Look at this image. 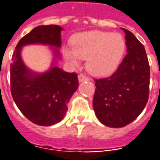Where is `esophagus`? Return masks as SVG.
Listing matches in <instances>:
<instances>
[{"label": "esophagus", "mask_w": 160, "mask_h": 160, "mask_svg": "<svg viewBox=\"0 0 160 160\" xmlns=\"http://www.w3.org/2000/svg\"><path fill=\"white\" fill-rule=\"evenodd\" d=\"M78 79H79V81L81 82V81H85V80H88V77H87L85 74H80V75L78 76Z\"/></svg>", "instance_id": "esophagus-1"}]
</instances>
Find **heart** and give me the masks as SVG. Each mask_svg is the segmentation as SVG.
<instances>
[{
	"instance_id": "1",
	"label": "heart",
	"mask_w": 160,
	"mask_h": 160,
	"mask_svg": "<svg viewBox=\"0 0 160 160\" xmlns=\"http://www.w3.org/2000/svg\"><path fill=\"white\" fill-rule=\"evenodd\" d=\"M72 47H64L63 54L72 66L87 58V68L92 74H110L119 66L125 50V42L120 34L100 30L75 35Z\"/></svg>"
}]
</instances>
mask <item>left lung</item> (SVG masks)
I'll list each match as a JSON object with an SVG mask.
<instances>
[{"label":"left lung","mask_w":160,"mask_h":160,"mask_svg":"<svg viewBox=\"0 0 160 160\" xmlns=\"http://www.w3.org/2000/svg\"><path fill=\"white\" fill-rule=\"evenodd\" d=\"M125 32L127 54L111 76L94 79L95 115L104 125L121 128L141 114L149 98L150 66L144 45L130 30Z\"/></svg>","instance_id":"left-lung-1"}]
</instances>
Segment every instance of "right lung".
Masks as SVG:
<instances>
[{"label":"right lung","mask_w":160,"mask_h":160,"mask_svg":"<svg viewBox=\"0 0 160 160\" xmlns=\"http://www.w3.org/2000/svg\"><path fill=\"white\" fill-rule=\"evenodd\" d=\"M62 28L41 25L25 35L16 45L10 65V90L17 108L30 121L42 126L55 124L67 111L66 104L79 87L75 72L57 66L38 74L30 71L21 58V49L30 43H43L59 48ZM57 55L58 50L54 49Z\"/></svg>","instance_id":"obj_1"}]
</instances>
